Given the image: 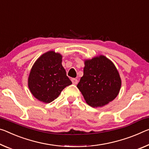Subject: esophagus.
I'll list each match as a JSON object with an SVG mask.
<instances>
[{
	"label": "esophagus",
	"mask_w": 149,
	"mask_h": 149,
	"mask_svg": "<svg viewBox=\"0 0 149 149\" xmlns=\"http://www.w3.org/2000/svg\"><path fill=\"white\" fill-rule=\"evenodd\" d=\"M72 81L73 84H74V85H76L77 84V82H78V81H77V79H75V78H72Z\"/></svg>",
	"instance_id": "esophagus-1"
}]
</instances>
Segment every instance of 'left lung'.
Wrapping results in <instances>:
<instances>
[{
	"label": "left lung",
	"instance_id": "left-lung-1",
	"mask_svg": "<svg viewBox=\"0 0 149 149\" xmlns=\"http://www.w3.org/2000/svg\"><path fill=\"white\" fill-rule=\"evenodd\" d=\"M84 75L77 84L86 103L91 107H103L118 95L121 79L111 61L101 55L84 61Z\"/></svg>",
	"mask_w": 149,
	"mask_h": 149
}]
</instances>
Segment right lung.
Wrapping results in <instances>:
<instances>
[{
	"mask_svg": "<svg viewBox=\"0 0 149 149\" xmlns=\"http://www.w3.org/2000/svg\"><path fill=\"white\" fill-rule=\"evenodd\" d=\"M62 56L54 51L44 53L38 58L28 79L31 93L38 100L49 103L72 84L62 65Z\"/></svg>",
	"mask_w": 149,
	"mask_h": 149,
	"instance_id": "right-lung-1",
	"label": "right lung"
}]
</instances>
